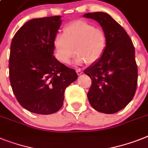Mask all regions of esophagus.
I'll return each mask as SVG.
<instances>
[{
  "label": "esophagus",
  "mask_w": 148,
  "mask_h": 148,
  "mask_svg": "<svg viewBox=\"0 0 148 148\" xmlns=\"http://www.w3.org/2000/svg\"><path fill=\"white\" fill-rule=\"evenodd\" d=\"M76 73L79 75H82V69H76Z\"/></svg>",
  "instance_id": "1"
}]
</instances>
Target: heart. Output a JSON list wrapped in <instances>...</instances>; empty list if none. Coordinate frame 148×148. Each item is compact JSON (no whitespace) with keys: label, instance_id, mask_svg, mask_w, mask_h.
Returning <instances> with one entry per match:
<instances>
[{"label":"heart","instance_id":"obj_1","mask_svg":"<svg viewBox=\"0 0 148 148\" xmlns=\"http://www.w3.org/2000/svg\"><path fill=\"white\" fill-rule=\"evenodd\" d=\"M107 45L106 33L88 22L77 20L63 29V35L57 34L53 39L56 56L61 63L68 64L77 53V64H93L101 59Z\"/></svg>","mask_w":148,"mask_h":148}]
</instances>
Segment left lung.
Segmentation results:
<instances>
[{
	"instance_id": "obj_1",
	"label": "left lung",
	"mask_w": 148,
	"mask_h": 148,
	"mask_svg": "<svg viewBox=\"0 0 148 148\" xmlns=\"http://www.w3.org/2000/svg\"><path fill=\"white\" fill-rule=\"evenodd\" d=\"M83 16L96 20L107 38L103 56L84 71L91 79L89 103L98 112L115 113L126 107L137 88L135 47L125 29L109 14L95 12Z\"/></svg>"
}]
</instances>
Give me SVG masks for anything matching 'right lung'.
Returning a JSON list of instances; mask_svg holds the SVG:
<instances>
[{
    "label": "right lung",
    "instance_id": "right-lung-1",
    "mask_svg": "<svg viewBox=\"0 0 148 148\" xmlns=\"http://www.w3.org/2000/svg\"><path fill=\"white\" fill-rule=\"evenodd\" d=\"M60 16L33 19L16 33L10 46V81L17 101L27 110L47 115L63 104L64 91L78 78L75 69L53 56Z\"/></svg>",
    "mask_w": 148,
    "mask_h": 148
}]
</instances>
